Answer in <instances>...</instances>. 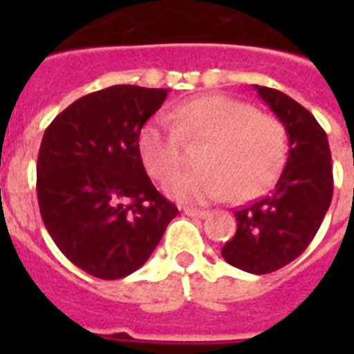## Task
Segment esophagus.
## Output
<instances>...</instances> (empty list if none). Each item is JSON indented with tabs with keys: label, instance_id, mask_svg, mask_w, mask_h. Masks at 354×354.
I'll use <instances>...</instances> for the list:
<instances>
[{
	"label": "esophagus",
	"instance_id": "obj_1",
	"mask_svg": "<svg viewBox=\"0 0 354 354\" xmlns=\"http://www.w3.org/2000/svg\"><path fill=\"white\" fill-rule=\"evenodd\" d=\"M183 213L189 216H194V218H205L207 216V211L205 209H193V207H185Z\"/></svg>",
	"mask_w": 354,
	"mask_h": 354
}]
</instances>
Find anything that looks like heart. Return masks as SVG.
Returning <instances> with one entry per match:
<instances>
[{"instance_id": "obj_1", "label": "heart", "mask_w": 354, "mask_h": 354, "mask_svg": "<svg viewBox=\"0 0 354 354\" xmlns=\"http://www.w3.org/2000/svg\"><path fill=\"white\" fill-rule=\"evenodd\" d=\"M167 115H154L139 132L145 169L163 180L182 163L183 136L207 139L202 167L172 174L165 183L171 198L205 204L257 196L279 176L286 160V130L279 119L227 95H202L182 102Z\"/></svg>"}]
</instances>
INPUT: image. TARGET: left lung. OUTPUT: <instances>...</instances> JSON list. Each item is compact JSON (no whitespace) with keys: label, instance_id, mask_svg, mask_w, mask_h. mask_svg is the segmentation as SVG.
Instances as JSON below:
<instances>
[{"label":"left lung","instance_id":"1","mask_svg":"<svg viewBox=\"0 0 354 354\" xmlns=\"http://www.w3.org/2000/svg\"><path fill=\"white\" fill-rule=\"evenodd\" d=\"M283 122L288 158L274 191L235 211L236 233L222 248L226 263L248 274H270L301 255L333 200L327 133L314 115L283 91L253 86Z\"/></svg>","mask_w":354,"mask_h":354}]
</instances>
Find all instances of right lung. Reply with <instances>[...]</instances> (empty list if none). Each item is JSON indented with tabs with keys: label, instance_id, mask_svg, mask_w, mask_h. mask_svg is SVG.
I'll return each mask as SVG.
<instances>
[{
	"label": "right lung",
	"instance_id": "obj_1",
	"mask_svg": "<svg viewBox=\"0 0 354 354\" xmlns=\"http://www.w3.org/2000/svg\"><path fill=\"white\" fill-rule=\"evenodd\" d=\"M167 91L110 86L77 99L44 132L41 221L58 250L93 277L121 279L141 268L178 215L139 154V132Z\"/></svg>",
	"mask_w": 354,
	"mask_h": 354
}]
</instances>
